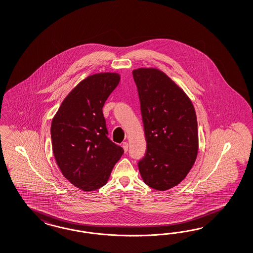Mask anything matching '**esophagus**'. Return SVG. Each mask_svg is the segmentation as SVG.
<instances>
[{
    "instance_id": "obj_1",
    "label": "esophagus",
    "mask_w": 253,
    "mask_h": 253,
    "mask_svg": "<svg viewBox=\"0 0 253 253\" xmlns=\"http://www.w3.org/2000/svg\"><path fill=\"white\" fill-rule=\"evenodd\" d=\"M122 146H123V150H124V152L126 153V152L128 151V143L124 142V143H123V144H122Z\"/></svg>"
}]
</instances>
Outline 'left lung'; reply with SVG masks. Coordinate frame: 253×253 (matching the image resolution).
I'll return each instance as SVG.
<instances>
[{
    "label": "left lung",
    "instance_id": "left-lung-1",
    "mask_svg": "<svg viewBox=\"0 0 253 253\" xmlns=\"http://www.w3.org/2000/svg\"><path fill=\"white\" fill-rule=\"evenodd\" d=\"M132 75L147 144L139 171L145 184L167 191L184 179L196 160V113L183 90L163 72L139 68Z\"/></svg>",
    "mask_w": 253,
    "mask_h": 253
}]
</instances>
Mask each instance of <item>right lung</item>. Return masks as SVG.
Here are the masks:
<instances>
[{
  "label": "right lung",
  "mask_w": 253,
  "mask_h": 253,
  "mask_svg": "<svg viewBox=\"0 0 253 253\" xmlns=\"http://www.w3.org/2000/svg\"><path fill=\"white\" fill-rule=\"evenodd\" d=\"M119 82L115 73L90 75L65 97L51 123L57 165L62 175L83 191L106 184L124 152L109 140L102 111Z\"/></svg>",
  "instance_id": "obj_1"
}]
</instances>
